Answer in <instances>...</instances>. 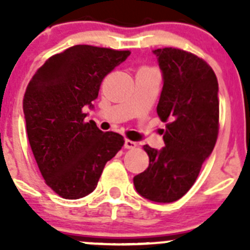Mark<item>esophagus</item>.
<instances>
[{"label":"esophagus","mask_w":250,"mask_h":250,"mask_svg":"<svg viewBox=\"0 0 250 250\" xmlns=\"http://www.w3.org/2000/svg\"><path fill=\"white\" fill-rule=\"evenodd\" d=\"M124 147H125V149H135L136 143H135V141L126 139V140L124 141Z\"/></svg>","instance_id":"34e87169"}]
</instances>
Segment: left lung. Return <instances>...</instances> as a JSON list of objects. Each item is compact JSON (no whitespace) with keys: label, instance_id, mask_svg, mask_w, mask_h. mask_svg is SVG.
Listing matches in <instances>:
<instances>
[{"label":"left lung","instance_id":"8db88e82","mask_svg":"<svg viewBox=\"0 0 250 250\" xmlns=\"http://www.w3.org/2000/svg\"><path fill=\"white\" fill-rule=\"evenodd\" d=\"M152 54L163 76L156 110L167 124L163 149L144 145L149 167L134 176V187L145 199L173 203L193 187L213 151L219 126V87L210 66L195 55L173 47Z\"/></svg>","mask_w":250,"mask_h":250}]
</instances>
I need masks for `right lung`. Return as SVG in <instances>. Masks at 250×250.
I'll return each instance as SVG.
<instances>
[{"label":"right lung","mask_w":250,"mask_h":250,"mask_svg":"<svg viewBox=\"0 0 250 250\" xmlns=\"http://www.w3.org/2000/svg\"><path fill=\"white\" fill-rule=\"evenodd\" d=\"M130 51L76 45L54 55L32 76L23 114L30 146L46 184L65 199L95 190L105 164L124 145L118 132L85 123L104 77Z\"/></svg>","instance_id":"1"}]
</instances>
